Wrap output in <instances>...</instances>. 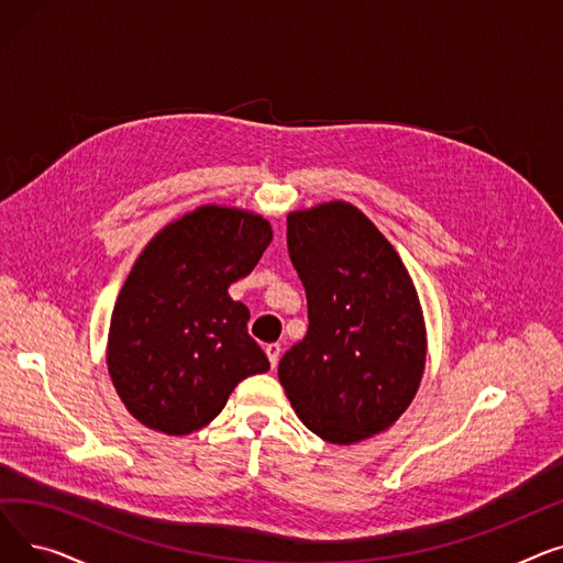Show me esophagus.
I'll use <instances>...</instances> for the list:
<instances>
[{"mask_svg":"<svg viewBox=\"0 0 563 563\" xmlns=\"http://www.w3.org/2000/svg\"><path fill=\"white\" fill-rule=\"evenodd\" d=\"M264 351H266V356H269V363H272V367H276L278 365V361H280V344L278 342H272V344H266L264 346Z\"/></svg>","mask_w":563,"mask_h":563,"instance_id":"34e87169","label":"esophagus"}]
</instances>
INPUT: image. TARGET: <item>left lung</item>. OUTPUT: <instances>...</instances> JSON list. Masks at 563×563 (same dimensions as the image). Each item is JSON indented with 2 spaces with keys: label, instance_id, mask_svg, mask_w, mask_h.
Here are the masks:
<instances>
[{
  "label": "left lung",
  "instance_id": "left-lung-1",
  "mask_svg": "<svg viewBox=\"0 0 563 563\" xmlns=\"http://www.w3.org/2000/svg\"><path fill=\"white\" fill-rule=\"evenodd\" d=\"M287 249L310 319L278 365L294 410L335 445L386 431L416 397L427 351L420 299L401 257L342 200L291 212Z\"/></svg>",
  "mask_w": 563,
  "mask_h": 563
}]
</instances>
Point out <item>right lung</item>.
I'll list each match as a JSON object with an SVG mask.
<instances>
[{
    "label": "right lung",
    "instance_id": "obj_1",
    "mask_svg": "<svg viewBox=\"0 0 563 563\" xmlns=\"http://www.w3.org/2000/svg\"><path fill=\"white\" fill-rule=\"evenodd\" d=\"M272 244V225L205 205L143 249L111 314L107 365L132 416L168 435L210 424L240 380L269 369L249 308L228 287Z\"/></svg>",
    "mask_w": 563,
    "mask_h": 563
}]
</instances>
